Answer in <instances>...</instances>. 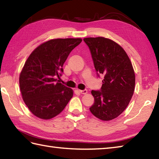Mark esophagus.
Here are the masks:
<instances>
[{"instance_id":"esophagus-1","label":"esophagus","mask_w":159,"mask_h":159,"mask_svg":"<svg viewBox=\"0 0 159 159\" xmlns=\"http://www.w3.org/2000/svg\"><path fill=\"white\" fill-rule=\"evenodd\" d=\"M78 92L80 93V94H86L87 93H88V90H87V89H83V90L78 89Z\"/></svg>"}]
</instances>
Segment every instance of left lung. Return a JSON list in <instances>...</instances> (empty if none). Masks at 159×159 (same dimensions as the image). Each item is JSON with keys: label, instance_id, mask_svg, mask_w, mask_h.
<instances>
[{"label": "left lung", "instance_id": "left-lung-1", "mask_svg": "<svg viewBox=\"0 0 159 159\" xmlns=\"http://www.w3.org/2000/svg\"><path fill=\"white\" fill-rule=\"evenodd\" d=\"M83 40L90 50L97 76H104L101 89L92 90L94 102L89 110L102 120H112L125 110L134 91L131 61L125 50L110 39L96 37Z\"/></svg>", "mask_w": 159, "mask_h": 159}]
</instances>
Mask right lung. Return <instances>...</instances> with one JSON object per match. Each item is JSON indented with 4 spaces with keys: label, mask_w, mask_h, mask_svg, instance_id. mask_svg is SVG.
Listing matches in <instances>:
<instances>
[{
    "label": "right lung",
    "mask_w": 159,
    "mask_h": 159,
    "mask_svg": "<svg viewBox=\"0 0 159 159\" xmlns=\"http://www.w3.org/2000/svg\"><path fill=\"white\" fill-rule=\"evenodd\" d=\"M81 39H57L39 45L28 57L19 77L25 103L34 115L50 119L60 114L73 96V90L57 78L63 64Z\"/></svg>",
    "instance_id": "1"
}]
</instances>
